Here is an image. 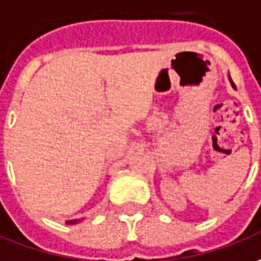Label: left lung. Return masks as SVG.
Segmentation results:
<instances>
[{
	"label": "left lung",
	"mask_w": 261,
	"mask_h": 261,
	"mask_svg": "<svg viewBox=\"0 0 261 261\" xmlns=\"http://www.w3.org/2000/svg\"><path fill=\"white\" fill-rule=\"evenodd\" d=\"M230 82H232V79H230ZM232 85H233V87H234V83H233V82H232Z\"/></svg>",
	"instance_id": "obj_1"
}]
</instances>
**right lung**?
<instances>
[{
  "instance_id": "obj_1",
  "label": "right lung",
  "mask_w": 261,
  "mask_h": 261,
  "mask_svg": "<svg viewBox=\"0 0 261 261\" xmlns=\"http://www.w3.org/2000/svg\"><path fill=\"white\" fill-rule=\"evenodd\" d=\"M73 222H76V220H73ZM73 222H69V223H73Z\"/></svg>"
}]
</instances>
